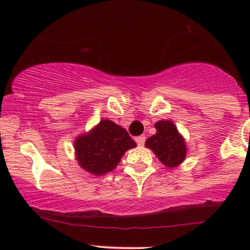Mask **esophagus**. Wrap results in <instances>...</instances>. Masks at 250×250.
Here are the masks:
<instances>
[{"mask_svg":"<svg viewBox=\"0 0 250 250\" xmlns=\"http://www.w3.org/2000/svg\"><path fill=\"white\" fill-rule=\"evenodd\" d=\"M135 141H136V143L139 146H143V145H145V142H146V136H145V135H140V136L135 137Z\"/></svg>","mask_w":250,"mask_h":250,"instance_id":"obj_1","label":"esophagus"}]
</instances>
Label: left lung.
I'll return each mask as SVG.
<instances>
[{"label": "left lung", "instance_id": "obj_1", "mask_svg": "<svg viewBox=\"0 0 250 250\" xmlns=\"http://www.w3.org/2000/svg\"><path fill=\"white\" fill-rule=\"evenodd\" d=\"M156 134L146 141V147L151 149L157 159L168 168H174L185 161L187 147L185 139L171 121L162 120L155 123Z\"/></svg>", "mask_w": 250, "mask_h": 250}]
</instances>
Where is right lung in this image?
I'll list each match as a JSON object with an SVG mask.
<instances>
[{"instance_id": "add662e5", "label": "right lung", "mask_w": 250, "mask_h": 250, "mask_svg": "<svg viewBox=\"0 0 250 250\" xmlns=\"http://www.w3.org/2000/svg\"><path fill=\"white\" fill-rule=\"evenodd\" d=\"M79 165L94 175H103L115 169L128 149L136 143L125 128L109 120L101 122L74 142Z\"/></svg>"}]
</instances>
